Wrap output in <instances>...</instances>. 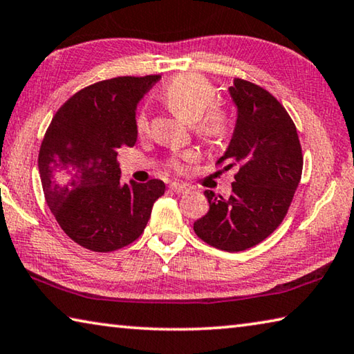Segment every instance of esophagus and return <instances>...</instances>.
I'll return each mask as SVG.
<instances>
[{"label": "esophagus", "instance_id": "1", "mask_svg": "<svg viewBox=\"0 0 354 354\" xmlns=\"http://www.w3.org/2000/svg\"><path fill=\"white\" fill-rule=\"evenodd\" d=\"M170 190L175 192V194H187L190 190L185 184H179V183H171L170 184Z\"/></svg>", "mask_w": 354, "mask_h": 354}]
</instances>
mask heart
<instances>
[{
	"label": "heart",
	"mask_w": 354,
	"mask_h": 354,
	"mask_svg": "<svg viewBox=\"0 0 354 354\" xmlns=\"http://www.w3.org/2000/svg\"><path fill=\"white\" fill-rule=\"evenodd\" d=\"M162 100L169 109L179 118L190 124H195L196 133L212 143L223 142L231 131L230 112L223 107L214 106L215 87L205 76L196 73L179 75L164 88ZM139 134L148 133V122L145 115L137 117ZM184 160H194V154H183ZM171 165L181 170L179 160H173Z\"/></svg>",
	"instance_id": "1"
}]
</instances>
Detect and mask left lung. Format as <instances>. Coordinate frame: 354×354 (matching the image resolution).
<instances>
[{
	"label": "left lung",
	"mask_w": 354,
	"mask_h": 354,
	"mask_svg": "<svg viewBox=\"0 0 354 354\" xmlns=\"http://www.w3.org/2000/svg\"><path fill=\"white\" fill-rule=\"evenodd\" d=\"M237 109L234 133L217 160L236 167L230 196L205 190L209 211L194 223L201 241L225 251L261 243L281 225L301 179L303 154L297 128L266 88L236 77L227 88Z\"/></svg>",
	"instance_id": "1"
}]
</instances>
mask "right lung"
<instances>
[{
	"instance_id": "right-lung-1",
	"label": "right lung",
	"mask_w": 354,
	"mask_h": 354,
	"mask_svg": "<svg viewBox=\"0 0 354 354\" xmlns=\"http://www.w3.org/2000/svg\"><path fill=\"white\" fill-rule=\"evenodd\" d=\"M159 75L120 76L75 93L53 117L39 171L45 200L65 234L107 253L134 242L165 184L120 181L117 149L134 147L139 101Z\"/></svg>"
}]
</instances>
